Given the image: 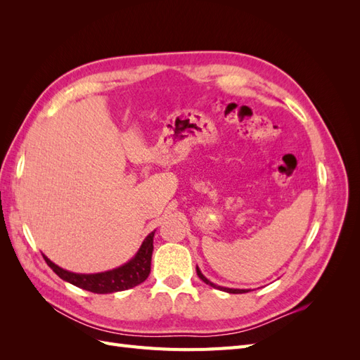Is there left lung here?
<instances>
[{"label": "left lung", "mask_w": 360, "mask_h": 360, "mask_svg": "<svg viewBox=\"0 0 360 360\" xmlns=\"http://www.w3.org/2000/svg\"><path fill=\"white\" fill-rule=\"evenodd\" d=\"M197 275L200 276V279L201 281H204L207 285H210V287H213V288H217V290H222V291H226V292H231V294H242V292H248L249 290H240V288H226V287H221V285H216V284H213L212 281H209L202 274H201V270L197 267Z\"/></svg>", "instance_id": "left-lung-1"}]
</instances>
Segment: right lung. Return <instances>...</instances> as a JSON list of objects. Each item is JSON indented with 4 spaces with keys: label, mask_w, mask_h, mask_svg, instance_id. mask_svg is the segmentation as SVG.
I'll return each instance as SVG.
<instances>
[{
    "label": "right lung",
    "mask_w": 360,
    "mask_h": 360,
    "mask_svg": "<svg viewBox=\"0 0 360 360\" xmlns=\"http://www.w3.org/2000/svg\"><path fill=\"white\" fill-rule=\"evenodd\" d=\"M155 231H151L144 238L143 245L139 246L138 252L134 258H130L123 266L108 271H101V274H75V271L61 269L56 263H52L46 255H43V258H45L46 264L56 271L63 281L69 282V284L75 287H79L82 290L97 294L124 291L139 285L141 282H144L148 278L151 254H153Z\"/></svg>",
    "instance_id": "obj_1"
}]
</instances>
